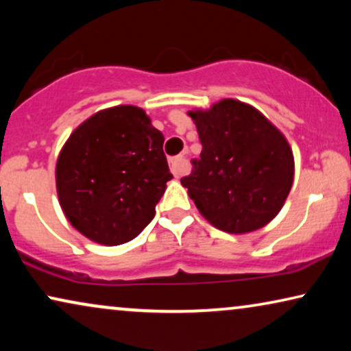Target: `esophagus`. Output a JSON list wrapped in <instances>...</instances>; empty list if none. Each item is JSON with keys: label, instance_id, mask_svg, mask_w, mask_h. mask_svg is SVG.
Returning a JSON list of instances; mask_svg holds the SVG:
<instances>
[{"label": "esophagus", "instance_id": "esophagus-1", "mask_svg": "<svg viewBox=\"0 0 351 351\" xmlns=\"http://www.w3.org/2000/svg\"><path fill=\"white\" fill-rule=\"evenodd\" d=\"M169 165H171V171H172V174H174L176 179H179V177L184 174L186 169V160L184 156L171 158Z\"/></svg>", "mask_w": 351, "mask_h": 351}]
</instances>
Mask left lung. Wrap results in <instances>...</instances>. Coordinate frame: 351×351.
<instances>
[{
    "instance_id": "8db88e82",
    "label": "left lung",
    "mask_w": 351,
    "mask_h": 351,
    "mask_svg": "<svg viewBox=\"0 0 351 351\" xmlns=\"http://www.w3.org/2000/svg\"><path fill=\"white\" fill-rule=\"evenodd\" d=\"M189 117L203 150L180 184L201 215L232 234L270 223L294 180V155L282 132L252 105L234 99L190 110Z\"/></svg>"
}]
</instances>
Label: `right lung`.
I'll return each mask as SVG.
<instances>
[{
  "label": "right lung",
  "mask_w": 351,
  "mask_h": 351,
  "mask_svg": "<svg viewBox=\"0 0 351 351\" xmlns=\"http://www.w3.org/2000/svg\"><path fill=\"white\" fill-rule=\"evenodd\" d=\"M162 143L134 105L100 110L81 123L56 165L57 196L71 227L104 246L136 238L172 179Z\"/></svg>",
  "instance_id": "obj_1"
}]
</instances>
